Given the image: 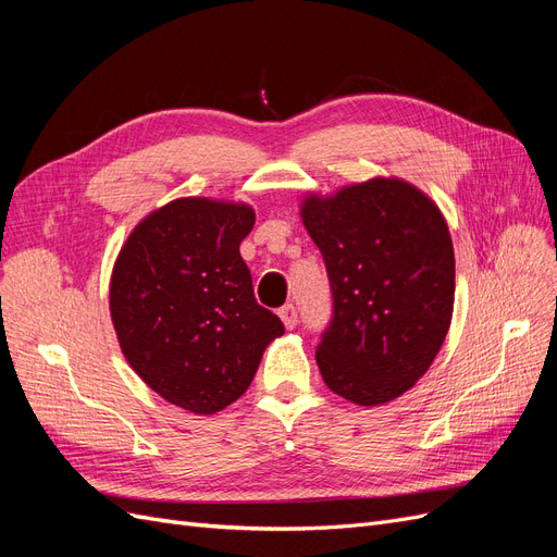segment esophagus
Listing matches in <instances>:
<instances>
[{
	"instance_id": "34e87169",
	"label": "esophagus",
	"mask_w": 557,
	"mask_h": 557,
	"mask_svg": "<svg viewBox=\"0 0 557 557\" xmlns=\"http://www.w3.org/2000/svg\"><path fill=\"white\" fill-rule=\"evenodd\" d=\"M278 315L283 320V325L288 330H295L297 327V307L295 305H285L278 309Z\"/></svg>"
}]
</instances>
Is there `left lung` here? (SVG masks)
<instances>
[{"label":"left lung","instance_id":"8db88e82","mask_svg":"<svg viewBox=\"0 0 557 557\" xmlns=\"http://www.w3.org/2000/svg\"><path fill=\"white\" fill-rule=\"evenodd\" d=\"M299 215L334 299L315 350L325 385L358 407L397 399L428 372L450 327L455 256L444 213L416 185L376 176L309 193Z\"/></svg>","mask_w":557,"mask_h":557}]
</instances>
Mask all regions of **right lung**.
<instances>
[{
  "mask_svg": "<svg viewBox=\"0 0 557 557\" xmlns=\"http://www.w3.org/2000/svg\"><path fill=\"white\" fill-rule=\"evenodd\" d=\"M256 225L244 201L181 197L129 232L109 309L129 367L162 399L209 416L237 401L283 334L252 295L239 244Z\"/></svg>",
  "mask_w": 557,
  "mask_h": 557,
  "instance_id": "add662e5",
  "label": "right lung"
}]
</instances>
